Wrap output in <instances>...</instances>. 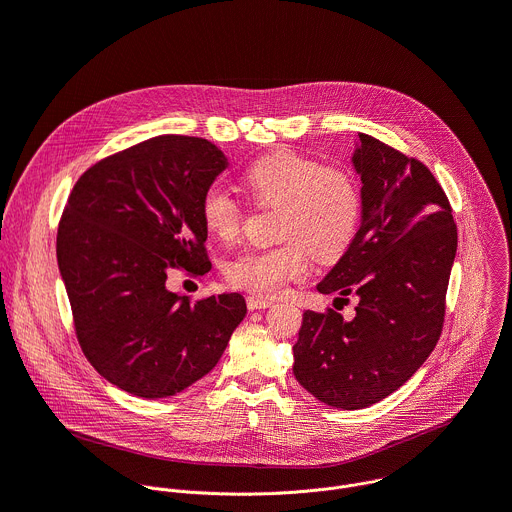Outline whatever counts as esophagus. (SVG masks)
Masks as SVG:
<instances>
[{
    "label": "esophagus",
    "instance_id": "34e87169",
    "mask_svg": "<svg viewBox=\"0 0 512 512\" xmlns=\"http://www.w3.org/2000/svg\"><path fill=\"white\" fill-rule=\"evenodd\" d=\"M273 302L271 300H267V298H259V296H249L247 298V308L249 310H265V308H269Z\"/></svg>",
    "mask_w": 512,
    "mask_h": 512
}]
</instances>
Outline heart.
<instances>
[{"label":"heart","mask_w":512,"mask_h":512,"mask_svg":"<svg viewBox=\"0 0 512 512\" xmlns=\"http://www.w3.org/2000/svg\"><path fill=\"white\" fill-rule=\"evenodd\" d=\"M257 206H279L277 237L283 243L237 255L229 281L259 296H277L308 273L312 255L334 261L350 247L362 216V188L346 166L322 164L294 150H275L251 162L243 172ZM206 231L223 243L235 241L245 223V206L221 186L200 198Z\"/></svg>","instance_id":"obj_1"}]
</instances>
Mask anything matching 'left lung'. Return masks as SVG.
<instances>
[{"label":"left lung","mask_w":512,"mask_h":512,"mask_svg":"<svg viewBox=\"0 0 512 512\" xmlns=\"http://www.w3.org/2000/svg\"><path fill=\"white\" fill-rule=\"evenodd\" d=\"M352 164L362 180V225L318 283L320 294L358 298L354 320L304 312L294 375L330 407L362 409L393 391L440 340L458 247L450 200L429 168L358 133Z\"/></svg>","instance_id":"1"}]
</instances>
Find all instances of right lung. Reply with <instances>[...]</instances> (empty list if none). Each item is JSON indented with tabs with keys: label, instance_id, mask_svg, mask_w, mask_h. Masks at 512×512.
Segmentation results:
<instances>
[{
	"label": "right lung",
	"instance_id": "right-lung-1",
	"mask_svg": "<svg viewBox=\"0 0 512 512\" xmlns=\"http://www.w3.org/2000/svg\"><path fill=\"white\" fill-rule=\"evenodd\" d=\"M227 168L214 143L158 135L93 164L72 188L56 257L77 340L95 371L145 399L176 395L223 356L241 294L192 302L170 269L210 271L200 198Z\"/></svg>",
	"mask_w": 512,
	"mask_h": 512
}]
</instances>
